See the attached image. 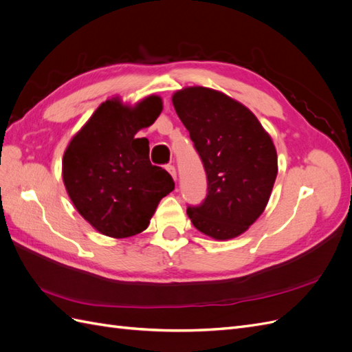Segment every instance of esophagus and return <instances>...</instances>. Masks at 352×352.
Instances as JSON below:
<instances>
[{"instance_id":"34e87169","label":"esophagus","mask_w":352,"mask_h":352,"mask_svg":"<svg viewBox=\"0 0 352 352\" xmlns=\"http://www.w3.org/2000/svg\"><path fill=\"white\" fill-rule=\"evenodd\" d=\"M166 170H167V172L170 173V175H172V177L176 180V168H175V166L173 164H166Z\"/></svg>"}]
</instances>
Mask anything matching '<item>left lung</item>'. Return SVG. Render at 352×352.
<instances>
[{"label": "left lung", "instance_id": "left-lung-1", "mask_svg": "<svg viewBox=\"0 0 352 352\" xmlns=\"http://www.w3.org/2000/svg\"><path fill=\"white\" fill-rule=\"evenodd\" d=\"M173 105L207 175V195L188 206V216L211 238H235L270 198L278 175L272 138L247 107L217 91L186 88L173 95Z\"/></svg>", "mask_w": 352, "mask_h": 352}]
</instances>
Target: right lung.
<instances>
[{"instance_id":"add662e5","label":"right lung","mask_w":352,"mask_h":352,"mask_svg":"<svg viewBox=\"0 0 352 352\" xmlns=\"http://www.w3.org/2000/svg\"><path fill=\"white\" fill-rule=\"evenodd\" d=\"M162 109L158 97H148L135 109L105 101L67 146L63 180L69 197L102 235L141 233L160 199L175 189L173 177L151 164L146 138H135L155 122Z\"/></svg>"}]
</instances>
